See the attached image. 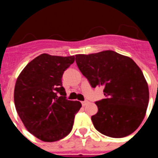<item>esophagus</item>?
Listing matches in <instances>:
<instances>
[{
	"label": "esophagus",
	"mask_w": 158,
	"mask_h": 158,
	"mask_svg": "<svg viewBox=\"0 0 158 158\" xmlns=\"http://www.w3.org/2000/svg\"><path fill=\"white\" fill-rule=\"evenodd\" d=\"M89 104V101L88 100H85V101H81V104L82 106H85Z\"/></svg>",
	"instance_id": "1"
}]
</instances>
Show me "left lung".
<instances>
[{"label":"left lung","instance_id":"1","mask_svg":"<svg viewBox=\"0 0 158 158\" xmlns=\"http://www.w3.org/2000/svg\"><path fill=\"white\" fill-rule=\"evenodd\" d=\"M76 62L93 88L103 85L105 99L96 102L92 121L111 138L131 135L142 123L149 104V88L141 69L131 58L112 51L77 54Z\"/></svg>","mask_w":158,"mask_h":158}]
</instances>
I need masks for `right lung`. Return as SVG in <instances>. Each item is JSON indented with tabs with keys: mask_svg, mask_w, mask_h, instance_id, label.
I'll return each instance as SVG.
<instances>
[{
	"mask_svg": "<svg viewBox=\"0 0 158 158\" xmlns=\"http://www.w3.org/2000/svg\"><path fill=\"white\" fill-rule=\"evenodd\" d=\"M74 56L42 54L31 61L19 77L14 89V103L26 129L43 142H56L70 133L79 101L66 99L62 86L64 71Z\"/></svg>",
	"mask_w": 158,
	"mask_h": 158,
	"instance_id": "right-lung-1",
	"label": "right lung"
}]
</instances>
